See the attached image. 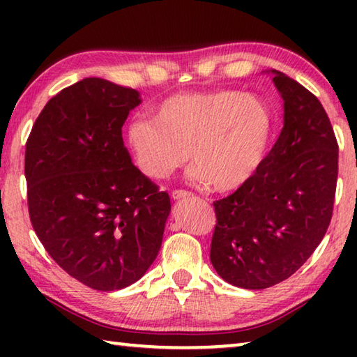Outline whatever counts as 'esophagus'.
<instances>
[{
  "label": "esophagus",
  "instance_id": "esophagus-1",
  "mask_svg": "<svg viewBox=\"0 0 357 357\" xmlns=\"http://www.w3.org/2000/svg\"><path fill=\"white\" fill-rule=\"evenodd\" d=\"M190 195H192V193L184 190V189H176V190H173V193H172V197L174 198V200H181V198H187Z\"/></svg>",
  "mask_w": 357,
  "mask_h": 357
}]
</instances>
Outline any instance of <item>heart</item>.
Returning a JSON list of instances; mask_svg holds the SVG:
<instances>
[{
  "mask_svg": "<svg viewBox=\"0 0 357 357\" xmlns=\"http://www.w3.org/2000/svg\"><path fill=\"white\" fill-rule=\"evenodd\" d=\"M126 128V142L143 174L165 179L189 157L190 176L227 192L247 183L263 164L273 113L252 94L193 89L167 96Z\"/></svg>",
  "mask_w": 357,
  "mask_h": 357,
  "instance_id": "1",
  "label": "heart"
}]
</instances>
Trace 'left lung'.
I'll return each mask as SVG.
<instances>
[{"mask_svg":"<svg viewBox=\"0 0 357 357\" xmlns=\"http://www.w3.org/2000/svg\"><path fill=\"white\" fill-rule=\"evenodd\" d=\"M283 129L255 174L214 202L211 263L223 280L263 289L291 277L321 243L332 219L338 143L309 89L279 70Z\"/></svg>","mask_w":357,"mask_h":357,"instance_id":"obj_1","label":"left lung"}]
</instances>
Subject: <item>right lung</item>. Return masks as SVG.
<instances>
[{"instance_id":"right-lung-1","label":"right lung","mask_w":357,"mask_h":357,"mask_svg":"<svg viewBox=\"0 0 357 357\" xmlns=\"http://www.w3.org/2000/svg\"><path fill=\"white\" fill-rule=\"evenodd\" d=\"M138 104L135 89L83 78L47 102L26 140L34 231L59 268L98 291L146 273L172 209L124 146L121 128Z\"/></svg>"}]
</instances>
